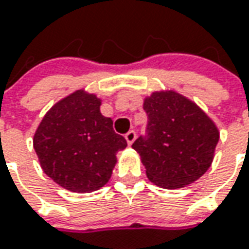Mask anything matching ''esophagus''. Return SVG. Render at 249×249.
Here are the masks:
<instances>
[{"mask_svg": "<svg viewBox=\"0 0 249 249\" xmlns=\"http://www.w3.org/2000/svg\"><path fill=\"white\" fill-rule=\"evenodd\" d=\"M135 139H136V133H135V131H129V132L125 135V141H126V143H128L129 146L135 142Z\"/></svg>", "mask_w": 249, "mask_h": 249, "instance_id": "obj_1", "label": "esophagus"}]
</instances>
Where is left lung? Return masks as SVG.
I'll use <instances>...</instances> for the list:
<instances>
[{"label":"left lung","mask_w":249,"mask_h":249,"mask_svg":"<svg viewBox=\"0 0 249 249\" xmlns=\"http://www.w3.org/2000/svg\"><path fill=\"white\" fill-rule=\"evenodd\" d=\"M147 133L133 142L149 180L162 189L194 183L211 167L219 129L193 100L172 89L153 92L143 100Z\"/></svg>","instance_id":"obj_1"}]
</instances>
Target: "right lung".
<instances>
[{"instance_id":"right-lung-1","label":"right lung","mask_w":249,"mask_h":249,"mask_svg":"<svg viewBox=\"0 0 249 249\" xmlns=\"http://www.w3.org/2000/svg\"><path fill=\"white\" fill-rule=\"evenodd\" d=\"M102 99L77 89L56 102L33 138L39 165L55 183L73 193H92L107 183L117 153L126 141L100 113Z\"/></svg>"}]
</instances>
